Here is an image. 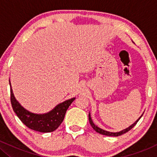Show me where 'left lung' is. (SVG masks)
Returning a JSON list of instances; mask_svg holds the SVG:
<instances>
[{
	"label": "left lung",
	"instance_id": "1",
	"mask_svg": "<svg viewBox=\"0 0 157 157\" xmlns=\"http://www.w3.org/2000/svg\"><path fill=\"white\" fill-rule=\"evenodd\" d=\"M142 115H143V114H142L141 117H140L139 118L138 120H136V121L135 122L134 124H132V125L129 126L128 128H127L124 129V130H122V131H119V132H110V131H105V130H103V129L97 127V126L96 125H94V124L92 120H91V115H90V113H89V122H90V124H91V127H92L93 128H94V130L96 131L97 133H99V134H102V135H106V136H120V135L125 134V133L128 132V131H130L131 128H134V126L136 125V124L137 123V122L139 121V120H140V119L142 117Z\"/></svg>",
	"mask_w": 157,
	"mask_h": 157
}]
</instances>
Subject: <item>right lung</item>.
Listing matches in <instances>:
<instances>
[{
    "label": "right lung",
    "instance_id": "right-lung-1",
    "mask_svg": "<svg viewBox=\"0 0 157 157\" xmlns=\"http://www.w3.org/2000/svg\"><path fill=\"white\" fill-rule=\"evenodd\" d=\"M10 97L11 103L15 113L21 121L32 130L42 133H48L55 131L63 121L65 114L69 105L72 103L75 98L66 100L58 104L49 112L37 114L30 112L25 109L15 99L11 86L10 80Z\"/></svg>",
    "mask_w": 157,
    "mask_h": 157
}]
</instances>
